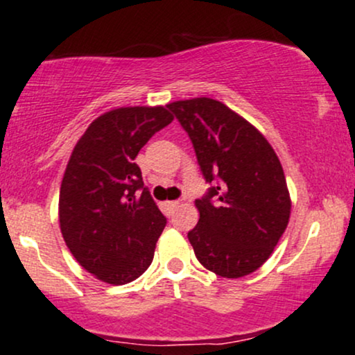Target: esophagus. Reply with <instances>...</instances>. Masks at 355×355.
<instances>
[{
    "label": "esophagus",
    "mask_w": 355,
    "mask_h": 355,
    "mask_svg": "<svg viewBox=\"0 0 355 355\" xmlns=\"http://www.w3.org/2000/svg\"><path fill=\"white\" fill-rule=\"evenodd\" d=\"M178 203H180V202H178V200H172V202H166V203H165L166 210H170V211H172L173 209H177V207H178Z\"/></svg>",
    "instance_id": "obj_1"
}]
</instances>
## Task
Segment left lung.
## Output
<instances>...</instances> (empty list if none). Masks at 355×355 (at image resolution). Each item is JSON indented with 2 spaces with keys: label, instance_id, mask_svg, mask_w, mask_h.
I'll return each mask as SVG.
<instances>
[{
  "label": "left lung",
  "instance_id": "left-lung-1",
  "mask_svg": "<svg viewBox=\"0 0 355 355\" xmlns=\"http://www.w3.org/2000/svg\"><path fill=\"white\" fill-rule=\"evenodd\" d=\"M190 137L210 189L195 200L189 232L203 267L227 279L255 272L287 229L291 197L279 158L262 133L211 98L166 105Z\"/></svg>",
  "mask_w": 355,
  "mask_h": 355
}]
</instances>
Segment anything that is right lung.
Wrapping results in <instances>:
<instances>
[{
    "mask_svg": "<svg viewBox=\"0 0 355 355\" xmlns=\"http://www.w3.org/2000/svg\"><path fill=\"white\" fill-rule=\"evenodd\" d=\"M172 120L164 107L112 110L73 150L60 190L61 234L80 266L103 282L128 284L152 263L166 218L135 158Z\"/></svg>",
    "mask_w": 355,
    "mask_h": 355,
    "instance_id": "add662e5",
    "label": "right lung"
}]
</instances>
